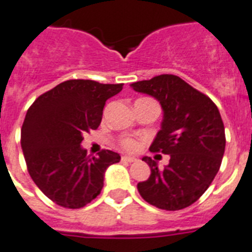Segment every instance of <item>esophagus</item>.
<instances>
[{
	"mask_svg": "<svg viewBox=\"0 0 252 252\" xmlns=\"http://www.w3.org/2000/svg\"><path fill=\"white\" fill-rule=\"evenodd\" d=\"M122 161H126V163H133V161H137V158H134V157H128V155H123Z\"/></svg>",
	"mask_w": 252,
	"mask_h": 252,
	"instance_id": "1",
	"label": "esophagus"
}]
</instances>
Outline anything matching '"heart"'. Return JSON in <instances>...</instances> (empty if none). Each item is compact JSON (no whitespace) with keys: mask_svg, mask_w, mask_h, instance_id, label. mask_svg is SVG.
<instances>
[{"mask_svg":"<svg viewBox=\"0 0 252 252\" xmlns=\"http://www.w3.org/2000/svg\"><path fill=\"white\" fill-rule=\"evenodd\" d=\"M120 145H122L123 149H126L128 151H136L138 150V147H140V142L134 138H130V137H126V138H123L120 141Z\"/></svg>","mask_w":252,"mask_h":252,"instance_id":"b5f03b06","label":"heart"}]
</instances>
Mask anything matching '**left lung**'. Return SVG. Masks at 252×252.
I'll return each mask as SVG.
<instances>
[{"label":"left lung","instance_id":"obj_1","mask_svg":"<svg viewBox=\"0 0 252 252\" xmlns=\"http://www.w3.org/2000/svg\"><path fill=\"white\" fill-rule=\"evenodd\" d=\"M130 87L160 103L163 122L150 151L171 157L163 169L150 157L142 158L151 175L137 184L138 193L160 210L189 207L208 189L221 165L225 129L218 106L175 75H159Z\"/></svg>","mask_w":252,"mask_h":252}]
</instances>
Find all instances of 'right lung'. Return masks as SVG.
<instances>
[{
	"label": "right lung",
	"instance_id": "right-lung-1",
	"mask_svg": "<svg viewBox=\"0 0 252 252\" xmlns=\"http://www.w3.org/2000/svg\"><path fill=\"white\" fill-rule=\"evenodd\" d=\"M123 84L67 80L41 94L27 111L20 145L27 169L42 193L61 207L81 208L101 193L108 165L120 155L102 150L89 158L80 146L97 129L108 98Z\"/></svg>",
	"mask_w": 252,
	"mask_h": 252
}]
</instances>
